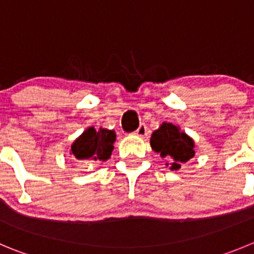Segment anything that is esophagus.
<instances>
[{"label": "esophagus", "mask_w": 254, "mask_h": 254, "mask_svg": "<svg viewBox=\"0 0 254 254\" xmlns=\"http://www.w3.org/2000/svg\"><path fill=\"white\" fill-rule=\"evenodd\" d=\"M134 134H137V136H139V137L147 136V126L144 125V123H142V125H139V127L136 129V132H134Z\"/></svg>", "instance_id": "34e87169"}]
</instances>
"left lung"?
Listing matches in <instances>:
<instances>
[{"label": "left lung", "mask_w": 254, "mask_h": 254, "mask_svg": "<svg viewBox=\"0 0 254 254\" xmlns=\"http://www.w3.org/2000/svg\"><path fill=\"white\" fill-rule=\"evenodd\" d=\"M151 146L153 151L170 159L171 170L175 171L194 156L192 138L185 132H181L177 126L172 123H162L161 128L153 132Z\"/></svg>", "instance_id": "1"}]
</instances>
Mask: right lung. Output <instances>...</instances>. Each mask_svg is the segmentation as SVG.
Here are the masks:
<instances>
[{
    "label": "right lung",
    "instance_id": "right-lung-1",
    "mask_svg": "<svg viewBox=\"0 0 254 254\" xmlns=\"http://www.w3.org/2000/svg\"><path fill=\"white\" fill-rule=\"evenodd\" d=\"M115 139L113 131L89 127L72 144V154L81 161H106L110 158Z\"/></svg>",
    "mask_w": 254,
    "mask_h": 254
}]
</instances>
